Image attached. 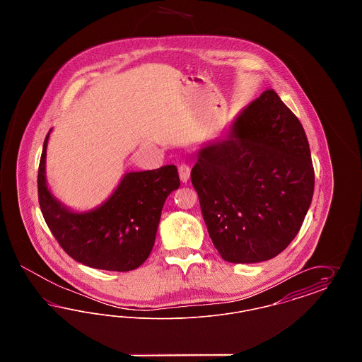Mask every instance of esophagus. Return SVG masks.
Instances as JSON below:
<instances>
[{
	"instance_id": "obj_1",
	"label": "esophagus",
	"mask_w": 362,
	"mask_h": 362,
	"mask_svg": "<svg viewBox=\"0 0 362 362\" xmlns=\"http://www.w3.org/2000/svg\"><path fill=\"white\" fill-rule=\"evenodd\" d=\"M177 173H179L180 180H182L183 183H187V180L189 179V173H191L189 165H187V164H180V165L177 167Z\"/></svg>"
}]
</instances>
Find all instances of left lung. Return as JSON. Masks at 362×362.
<instances>
[{
	"label": "left lung",
	"instance_id": "left-lung-1",
	"mask_svg": "<svg viewBox=\"0 0 362 362\" xmlns=\"http://www.w3.org/2000/svg\"><path fill=\"white\" fill-rule=\"evenodd\" d=\"M197 158L191 182L221 258L257 263L282 252L310 209L315 171L304 127L276 90L245 107Z\"/></svg>",
	"mask_w": 362,
	"mask_h": 362
}]
</instances>
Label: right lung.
Masks as SVG:
<instances>
[{
    "instance_id": "add662e5",
    "label": "right lung",
    "mask_w": 362,
    "mask_h": 362,
    "mask_svg": "<svg viewBox=\"0 0 362 362\" xmlns=\"http://www.w3.org/2000/svg\"><path fill=\"white\" fill-rule=\"evenodd\" d=\"M46 136L37 171V197L45 221L64 251L78 263L108 272L139 267L155 244L167 197L179 189L175 165L129 173L102 206L74 213L52 197L46 185Z\"/></svg>"
}]
</instances>
